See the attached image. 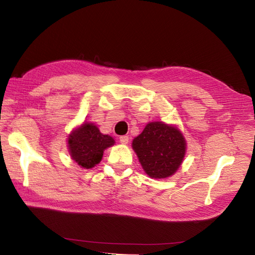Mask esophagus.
<instances>
[{"instance_id": "1", "label": "esophagus", "mask_w": 255, "mask_h": 255, "mask_svg": "<svg viewBox=\"0 0 255 255\" xmlns=\"http://www.w3.org/2000/svg\"><path fill=\"white\" fill-rule=\"evenodd\" d=\"M119 141L123 144H127L129 142V137L128 136H121L119 137Z\"/></svg>"}]
</instances>
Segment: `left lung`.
<instances>
[{
  "label": "left lung",
  "instance_id": "left-lung-1",
  "mask_svg": "<svg viewBox=\"0 0 255 255\" xmlns=\"http://www.w3.org/2000/svg\"><path fill=\"white\" fill-rule=\"evenodd\" d=\"M132 149L150 177L165 178L181 166L186 141L176 127L153 122L147 124L143 131L132 140Z\"/></svg>",
  "mask_w": 255,
  "mask_h": 255
}]
</instances>
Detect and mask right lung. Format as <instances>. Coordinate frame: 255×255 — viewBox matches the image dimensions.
<instances>
[{"label": "right lung", "instance_id": "add662e5", "mask_svg": "<svg viewBox=\"0 0 255 255\" xmlns=\"http://www.w3.org/2000/svg\"><path fill=\"white\" fill-rule=\"evenodd\" d=\"M115 143L111 136L103 134L93 123H83L69 134L68 148L72 160L84 169L99 164L104 150Z\"/></svg>", "mask_w": 255, "mask_h": 255}]
</instances>
